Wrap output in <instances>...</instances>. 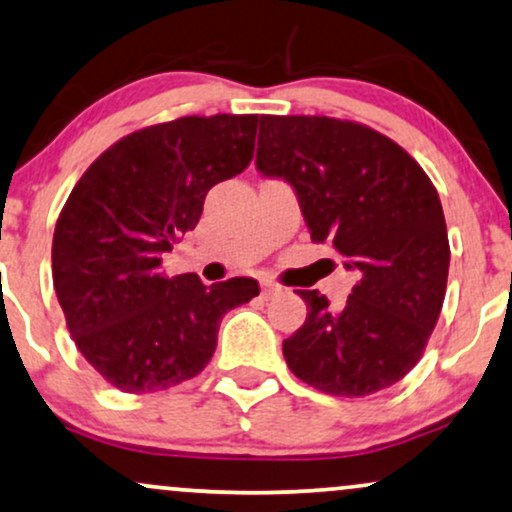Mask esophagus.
<instances>
[{"instance_id": "obj_1", "label": "esophagus", "mask_w": 512, "mask_h": 512, "mask_svg": "<svg viewBox=\"0 0 512 512\" xmlns=\"http://www.w3.org/2000/svg\"><path fill=\"white\" fill-rule=\"evenodd\" d=\"M281 291H283V288L279 286V283H274V281H262V298H264V300L274 298V295H279Z\"/></svg>"}]
</instances>
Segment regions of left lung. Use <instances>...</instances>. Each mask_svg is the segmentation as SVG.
I'll return each mask as SVG.
<instances>
[{
  "mask_svg": "<svg viewBox=\"0 0 512 512\" xmlns=\"http://www.w3.org/2000/svg\"><path fill=\"white\" fill-rule=\"evenodd\" d=\"M257 169L298 195L315 243H329L357 283L341 310L300 291L307 319L283 341L298 379L331 396L389 389L420 362L446 295L439 193L391 138L329 116H260Z\"/></svg>",
  "mask_w": 512,
  "mask_h": 512,
  "instance_id": "1",
  "label": "left lung"
}]
</instances>
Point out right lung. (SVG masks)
<instances>
[{
    "label": "right lung",
    "mask_w": 512,
    "mask_h": 512,
    "mask_svg": "<svg viewBox=\"0 0 512 512\" xmlns=\"http://www.w3.org/2000/svg\"><path fill=\"white\" fill-rule=\"evenodd\" d=\"M255 114L183 116L140 128L88 166L61 209L52 279L85 360L126 393L193 379L217 348L221 317L260 286L166 276L162 255L200 221L209 188L255 150Z\"/></svg>",
    "instance_id": "1"
}]
</instances>
